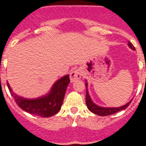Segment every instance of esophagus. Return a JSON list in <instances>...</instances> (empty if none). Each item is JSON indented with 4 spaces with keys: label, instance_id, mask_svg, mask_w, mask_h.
Listing matches in <instances>:
<instances>
[{
    "label": "esophagus",
    "instance_id": "34e87169",
    "mask_svg": "<svg viewBox=\"0 0 146 146\" xmlns=\"http://www.w3.org/2000/svg\"><path fill=\"white\" fill-rule=\"evenodd\" d=\"M81 72L79 69L74 70L70 73V80L71 82H74L76 80H79L80 78H81Z\"/></svg>",
    "mask_w": 146,
    "mask_h": 146
}]
</instances>
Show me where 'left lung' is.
<instances>
[{"label":"left lung","mask_w":146,"mask_h":146,"mask_svg":"<svg viewBox=\"0 0 146 146\" xmlns=\"http://www.w3.org/2000/svg\"><path fill=\"white\" fill-rule=\"evenodd\" d=\"M128 46L131 48L132 50H135V48L133 45V44L130 42H128ZM85 86L86 87V104L87 106L88 109L90 110V111L92 112L93 113L96 114V115H101V116H105V115H112V114H114L117 112L120 111V110H125V108H127L128 107L131 102H129L128 103H127L125 105L121 106L120 108H102V107H100V106L96 105V104L94 103L93 102L91 99V98L90 96V94L88 92V84L87 83H85Z\"/></svg>","instance_id":"1"}]
</instances>
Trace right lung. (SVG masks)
Segmentation results:
<instances>
[{
    "label": "right lung",
    "mask_w": 146,
    "mask_h": 146,
    "mask_svg": "<svg viewBox=\"0 0 146 146\" xmlns=\"http://www.w3.org/2000/svg\"><path fill=\"white\" fill-rule=\"evenodd\" d=\"M69 82V74L63 76L54 83L47 95L35 99H27L17 96L13 92L9 83H7V86L19 108L33 115L47 118L55 115L60 111Z\"/></svg>",
    "instance_id": "add662e5"
}]
</instances>
